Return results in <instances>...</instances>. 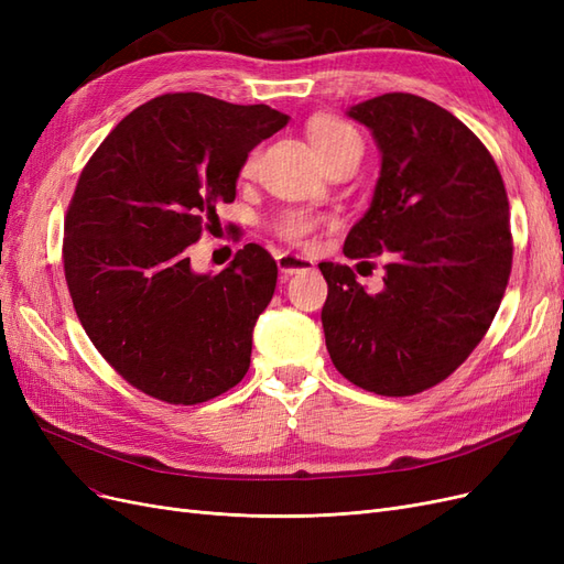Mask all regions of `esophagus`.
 Returning a JSON list of instances; mask_svg holds the SVG:
<instances>
[{"instance_id": "34e87169", "label": "esophagus", "mask_w": 564, "mask_h": 564, "mask_svg": "<svg viewBox=\"0 0 564 564\" xmlns=\"http://www.w3.org/2000/svg\"><path fill=\"white\" fill-rule=\"evenodd\" d=\"M278 268H280V272H284V275H296V272L313 270L315 263L311 259H305V256L284 251L278 256Z\"/></svg>"}]
</instances>
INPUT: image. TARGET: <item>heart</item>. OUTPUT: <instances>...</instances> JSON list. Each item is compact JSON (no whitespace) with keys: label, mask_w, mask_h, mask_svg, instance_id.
<instances>
[{"label":"heart","mask_w":564,"mask_h":564,"mask_svg":"<svg viewBox=\"0 0 564 564\" xmlns=\"http://www.w3.org/2000/svg\"><path fill=\"white\" fill-rule=\"evenodd\" d=\"M308 139L315 148V152L319 158L329 155L332 150L340 148L344 143L350 141H360L357 139V133L350 124H346L344 119L338 117H329V115H317L308 122ZM253 164L256 158H249L245 164V174L253 172ZM317 230V220L311 216H303V214H294V216H286L282 224H280V235L289 242H296V245H305L311 240V235Z\"/></svg>","instance_id":"heart-1"}]
</instances>
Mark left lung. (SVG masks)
Returning <instances> with one entry per match:
<instances>
[{
  "instance_id": "obj_1",
  "label": "left lung",
  "mask_w": 564,
  "mask_h": 564,
  "mask_svg": "<svg viewBox=\"0 0 564 564\" xmlns=\"http://www.w3.org/2000/svg\"><path fill=\"white\" fill-rule=\"evenodd\" d=\"M348 117L381 150V176L344 253L388 251L383 289L324 261L322 327L334 367L369 392L416 395L466 362L497 315L513 265L508 195L477 135L414 94H383Z\"/></svg>"
}]
</instances>
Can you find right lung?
Here are the masks:
<instances>
[{"label": "right lung", "instance_id": "right-lung-1", "mask_svg": "<svg viewBox=\"0 0 564 564\" xmlns=\"http://www.w3.org/2000/svg\"><path fill=\"white\" fill-rule=\"evenodd\" d=\"M286 122L268 106L164 94L129 112L82 169L65 282L96 350L145 395L199 404L245 379L278 263L245 245L218 275H199L187 249L235 199L249 152Z\"/></svg>", "mask_w": 564, "mask_h": 564}]
</instances>
